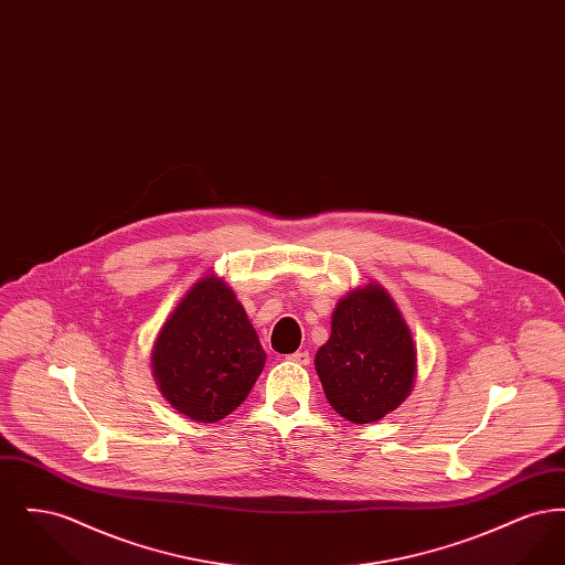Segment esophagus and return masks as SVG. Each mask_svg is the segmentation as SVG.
Listing matches in <instances>:
<instances>
[{
    "label": "esophagus",
    "instance_id": "34e87169",
    "mask_svg": "<svg viewBox=\"0 0 565 565\" xmlns=\"http://www.w3.org/2000/svg\"><path fill=\"white\" fill-rule=\"evenodd\" d=\"M288 360H292V362L300 364V366H307L311 362V355H309V351H296Z\"/></svg>",
    "mask_w": 565,
    "mask_h": 565
}]
</instances>
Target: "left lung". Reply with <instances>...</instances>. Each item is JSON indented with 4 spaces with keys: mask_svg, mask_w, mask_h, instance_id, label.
<instances>
[{
    "mask_svg": "<svg viewBox=\"0 0 565 565\" xmlns=\"http://www.w3.org/2000/svg\"><path fill=\"white\" fill-rule=\"evenodd\" d=\"M330 406L351 424H373L408 398L417 375L413 332L387 290L366 281L341 296L330 339L316 353Z\"/></svg>",
    "mask_w": 565,
    "mask_h": 565,
    "instance_id": "left-lung-1",
    "label": "left lung"
}]
</instances>
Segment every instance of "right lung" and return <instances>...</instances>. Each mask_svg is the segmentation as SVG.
I'll list each match as a JSON object with an SVG mask.
<instances>
[{"mask_svg": "<svg viewBox=\"0 0 565 565\" xmlns=\"http://www.w3.org/2000/svg\"><path fill=\"white\" fill-rule=\"evenodd\" d=\"M150 358L162 398L199 424L231 415L267 362L242 302L214 273L182 296L162 323Z\"/></svg>", "mask_w": 565, "mask_h": 565, "instance_id": "obj_1", "label": "right lung"}]
</instances>
